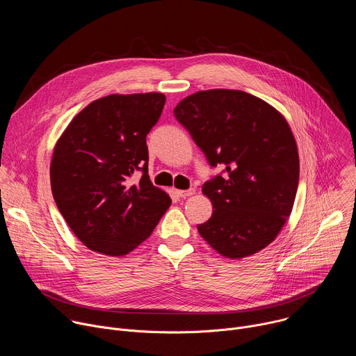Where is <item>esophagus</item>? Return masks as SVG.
Instances as JSON below:
<instances>
[{
	"label": "esophagus",
	"mask_w": 356,
	"mask_h": 356,
	"mask_svg": "<svg viewBox=\"0 0 356 356\" xmlns=\"http://www.w3.org/2000/svg\"><path fill=\"white\" fill-rule=\"evenodd\" d=\"M177 194H179L180 197H190V195H193V194H194V188H188V190H179V191H177Z\"/></svg>",
	"instance_id": "obj_1"
}]
</instances>
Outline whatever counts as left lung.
<instances>
[{
  "mask_svg": "<svg viewBox=\"0 0 356 356\" xmlns=\"http://www.w3.org/2000/svg\"><path fill=\"white\" fill-rule=\"evenodd\" d=\"M176 120L222 172L202 186L213 216L197 229L218 253L245 258L266 248L289 218L298 186V152L287 121L241 90L194 92Z\"/></svg>",
  "mask_w": 356,
  "mask_h": 356,
  "instance_id": "left-lung-1",
  "label": "left lung"
}]
</instances>
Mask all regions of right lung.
Instances as JSON below:
<instances>
[{"mask_svg":"<svg viewBox=\"0 0 356 356\" xmlns=\"http://www.w3.org/2000/svg\"><path fill=\"white\" fill-rule=\"evenodd\" d=\"M162 92L111 94L80 111L50 163L56 206L91 250L122 257L142 243L172 204L147 176L146 135L161 118ZM135 171L143 176L130 180Z\"/></svg>","mask_w":356,"mask_h":356,"instance_id":"add662e5","label":"right lung"}]
</instances>
